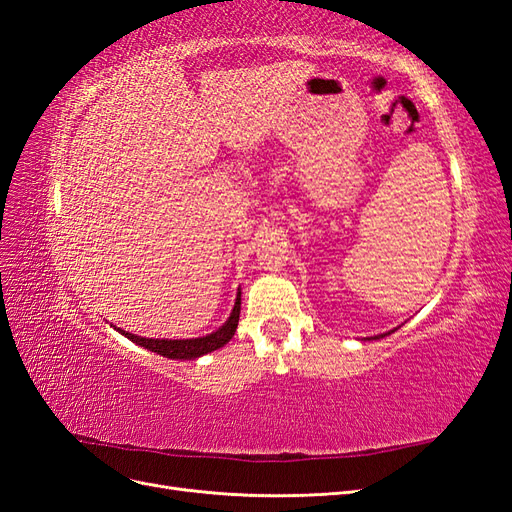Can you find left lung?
Here are the masks:
<instances>
[{"label":"left lung","instance_id":"1","mask_svg":"<svg viewBox=\"0 0 512 512\" xmlns=\"http://www.w3.org/2000/svg\"><path fill=\"white\" fill-rule=\"evenodd\" d=\"M395 331V329H393ZM393 331H389V333H382V335H374V337H365V339H380V337H384V335H391Z\"/></svg>","mask_w":512,"mask_h":512}]
</instances>
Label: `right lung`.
Returning <instances> with one entry per match:
<instances>
[{"label":"right lung","mask_w":512,"mask_h":512,"mask_svg":"<svg viewBox=\"0 0 512 512\" xmlns=\"http://www.w3.org/2000/svg\"><path fill=\"white\" fill-rule=\"evenodd\" d=\"M239 314H241V288L237 292V299H235V307H232V312L228 316V320L222 324L218 331H213L209 335L203 337H192V339H153V337H141V335H134L128 331H121L117 329L121 335H126L130 342H134L136 346L147 348L156 354L166 356V359H198V356L209 354L213 350H218L222 346H226L232 335L237 331V324H239ZM113 327V324H111Z\"/></svg>","instance_id":"1"}]
</instances>
